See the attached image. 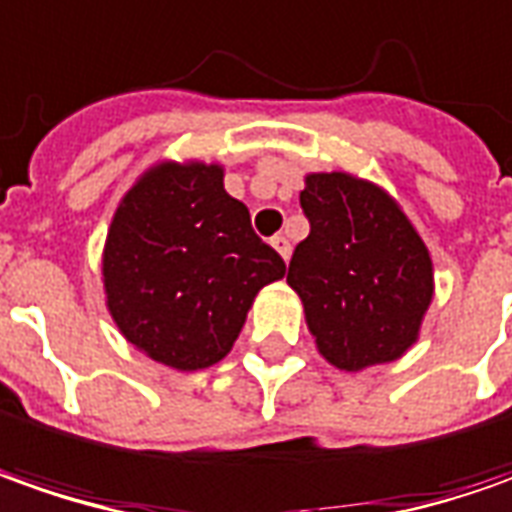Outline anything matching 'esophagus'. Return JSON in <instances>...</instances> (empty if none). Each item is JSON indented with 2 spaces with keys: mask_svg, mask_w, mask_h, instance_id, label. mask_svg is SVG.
Listing matches in <instances>:
<instances>
[{
  "mask_svg": "<svg viewBox=\"0 0 512 512\" xmlns=\"http://www.w3.org/2000/svg\"><path fill=\"white\" fill-rule=\"evenodd\" d=\"M272 246L277 249V255L283 257V260H289V257H291V243L283 238V235H274Z\"/></svg>",
  "mask_w": 512,
  "mask_h": 512,
  "instance_id": "obj_1",
  "label": "esophagus"
}]
</instances>
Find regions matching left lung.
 <instances>
[{
  "label": "left lung",
  "instance_id": "obj_1",
  "mask_svg": "<svg viewBox=\"0 0 512 512\" xmlns=\"http://www.w3.org/2000/svg\"><path fill=\"white\" fill-rule=\"evenodd\" d=\"M300 206L309 238L289 263L317 351L340 371L399 360L419 337L433 263L399 203L348 172H311Z\"/></svg>",
  "mask_w": 512,
  "mask_h": 512
}]
</instances>
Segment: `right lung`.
I'll return each instance as SVG.
<instances>
[{
	"label": "right lung",
	"instance_id": "right-lung-1",
	"mask_svg": "<svg viewBox=\"0 0 512 512\" xmlns=\"http://www.w3.org/2000/svg\"><path fill=\"white\" fill-rule=\"evenodd\" d=\"M101 274L118 331L155 362L198 371L232 351L286 263L223 189L221 164L161 161L118 203Z\"/></svg>",
	"mask_w": 512,
	"mask_h": 512
}]
</instances>
